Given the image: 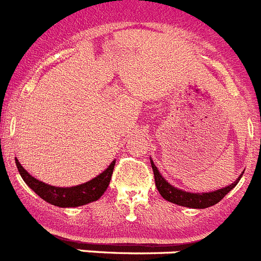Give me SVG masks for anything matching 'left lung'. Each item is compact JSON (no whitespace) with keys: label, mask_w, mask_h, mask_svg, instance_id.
Here are the masks:
<instances>
[{"label":"left lung","mask_w":261,"mask_h":261,"mask_svg":"<svg viewBox=\"0 0 261 261\" xmlns=\"http://www.w3.org/2000/svg\"><path fill=\"white\" fill-rule=\"evenodd\" d=\"M151 167H152V171H154V178H155V186H156L159 194L163 196V199H166L167 201H171L174 204L183 205V207H190V208H207V207H211V205H215L216 203L222 200L225 195L231 191L232 188L235 187L239 183L242 175L236 179L232 185L227 186L224 188H220V190H216V191L212 192H204V194H194V192H187L181 191L179 188L174 187L168 183L166 179L163 178L158 170V167L154 164V162L151 161Z\"/></svg>","instance_id":"obj_1"}]
</instances>
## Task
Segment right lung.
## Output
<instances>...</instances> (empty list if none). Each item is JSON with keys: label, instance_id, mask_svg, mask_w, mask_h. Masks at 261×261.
Wrapping results in <instances>:
<instances>
[{"label": "right lung", "instance_id": "obj_1", "mask_svg": "<svg viewBox=\"0 0 261 261\" xmlns=\"http://www.w3.org/2000/svg\"><path fill=\"white\" fill-rule=\"evenodd\" d=\"M15 164H17L21 178L39 198H42L45 201L53 205H57V207H80V205H85L87 203L98 200L105 194L110 185L115 161L111 162L110 166L102 174L86 183L74 186V187H56V186L46 185L43 181L33 178L32 175L21 166L17 158H15Z\"/></svg>", "mask_w": 261, "mask_h": 261}]
</instances>
